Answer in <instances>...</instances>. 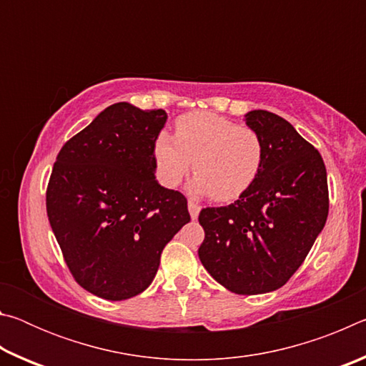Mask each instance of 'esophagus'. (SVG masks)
Returning a JSON list of instances; mask_svg holds the SVG:
<instances>
[{
	"label": "esophagus",
	"instance_id": "1",
	"mask_svg": "<svg viewBox=\"0 0 366 366\" xmlns=\"http://www.w3.org/2000/svg\"><path fill=\"white\" fill-rule=\"evenodd\" d=\"M189 213L192 216V219H197L198 218V213H200V205H197L195 202L189 200Z\"/></svg>",
	"mask_w": 366,
	"mask_h": 366
}]
</instances>
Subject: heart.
<instances>
[{"label": "heart", "instance_id": "b5f03b06", "mask_svg": "<svg viewBox=\"0 0 366 366\" xmlns=\"http://www.w3.org/2000/svg\"><path fill=\"white\" fill-rule=\"evenodd\" d=\"M153 158L164 185L181 182L194 161V192L209 194L216 202H232L257 181L264 145L255 129L208 111H194L177 117L174 137L168 132L157 135Z\"/></svg>", "mask_w": 366, "mask_h": 366}]
</instances>
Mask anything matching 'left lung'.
Listing matches in <instances>:
<instances>
[{
    "mask_svg": "<svg viewBox=\"0 0 366 366\" xmlns=\"http://www.w3.org/2000/svg\"><path fill=\"white\" fill-rule=\"evenodd\" d=\"M245 119L263 140L262 171L237 202L202 209L198 257L221 286L255 295L282 287L300 268L325 227L330 190L320 152L292 124L264 109Z\"/></svg>",
    "mask_w": 366,
    "mask_h": 366,
    "instance_id": "left-lung-1",
    "label": "left lung"
}]
</instances>
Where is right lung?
Wrapping results in <instances>:
<instances>
[{"instance_id": "obj_1", "label": "right lung", "mask_w": 366, "mask_h": 366, "mask_svg": "<svg viewBox=\"0 0 366 366\" xmlns=\"http://www.w3.org/2000/svg\"><path fill=\"white\" fill-rule=\"evenodd\" d=\"M164 109L111 104L61 148L46 214L80 287L126 300L150 286L161 252L190 221L187 198L154 179Z\"/></svg>"}]
</instances>
